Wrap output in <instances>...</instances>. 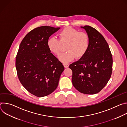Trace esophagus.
<instances>
[{
    "label": "esophagus",
    "mask_w": 127,
    "mask_h": 127,
    "mask_svg": "<svg viewBox=\"0 0 127 127\" xmlns=\"http://www.w3.org/2000/svg\"><path fill=\"white\" fill-rule=\"evenodd\" d=\"M63 65H64V67L65 68H68V67H69V65L68 64H67V63H64L63 64Z\"/></svg>",
    "instance_id": "esophagus-1"
}]
</instances>
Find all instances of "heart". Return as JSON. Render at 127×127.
Wrapping results in <instances>:
<instances>
[{
  "mask_svg": "<svg viewBox=\"0 0 127 127\" xmlns=\"http://www.w3.org/2000/svg\"><path fill=\"white\" fill-rule=\"evenodd\" d=\"M59 40L55 37H50L47 41L49 50L56 55H59L63 50V45H67L68 51L62 53L59 59L63 63H67L77 58L82 57L87 52L90 44L88 34L79 32L71 27H67L59 33Z\"/></svg>",
  "mask_w": 127,
  "mask_h": 127,
  "instance_id": "1",
  "label": "heart"
}]
</instances>
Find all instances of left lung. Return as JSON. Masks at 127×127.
Segmentation results:
<instances>
[{
	"mask_svg": "<svg viewBox=\"0 0 127 127\" xmlns=\"http://www.w3.org/2000/svg\"><path fill=\"white\" fill-rule=\"evenodd\" d=\"M88 34L90 44L85 55L69 65L72 71V82L81 93H99L110 80L113 58L107 43L96 29L89 26L81 27Z\"/></svg>",
	"mask_w": 127,
	"mask_h": 127,
	"instance_id": "1",
	"label": "left lung"
}]
</instances>
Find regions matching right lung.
I'll use <instances>...</instances> for the list:
<instances>
[{
	"mask_svg": "<svg viewBox=\"0 0 127 127\" xmlns=\"http://www.w3.org/2000/svg\"><path fill=\"white\" fill-rule=\"evenodd\" d=\"M60 29L35 28L25 36L19 47L15 60L18 78L29 93L37 97L47 96L57 88L64 70L47 44L49 38Z\"/></svg>",
	"mask_w": 127,
	"mask_h": 127,
	"instance_id": "add662e5",
	"label": "right lung"
}]
</instances>
